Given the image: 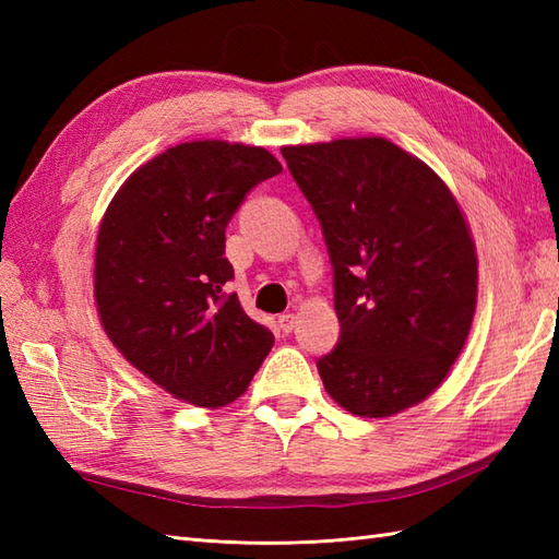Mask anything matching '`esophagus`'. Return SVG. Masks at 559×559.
Listing matches in <instances>:
<instances>
[{
	"instance_id": "34e87169",
	"label": "esophagus",
	"mask_w": 559,
	"mask_h": 559,
	"mask_svg": "<svg viewBox=\"0 0 559 559\" xmlns=\"http://www.w3.org/2000/svg\"><path fill=\"white\" fill-rule=\"evenodd\" d=\"M295 319H298V317L290 314V312H286V314H281V317H278V329L283 331V334H290V331L295 329Z\"/></svg>"
}]
</instances>
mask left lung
<instances>
[{"label":"left lung","instance_id":"1","mask_svg":"<svg viewBox=\"0 0 559 559\" xmlns=\"http://www.w3.org/2000/svg\"><path fill=\"white\" fill-rule=\"evenodd\" d=\"M334 266L338 346L319 358L326 394L391 418L444 382L478 302L476 242L430 165L382 136L283 146Z\"/></svg>","mask_w":559,"mask_h":559}]
</instances>
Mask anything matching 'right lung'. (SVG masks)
Here are the masks:
<instances>
[{"mask_svg":"<svg viewBox=\"0 0 559 559\" xmlns=\"http://www.w3.org/2000/svg\"><path fill=\"white\" fill-rule=\"evenodd\" d=\"M283 165L261 146L187 141L141 165L105 209L93 298L122 358L199 408L240 399L273 346L223 286L225 228L254 185Z\"/></svg>","mask_w":559,"mask_h":559,"instance_id":"right-lung-1","label":"right lung"}]
</instances>
